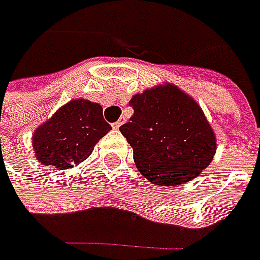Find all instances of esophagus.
Here are the masks:
<instances>
[{"label": "esophagus", "instance_id": "34e87169", "mask_svg": "<svg viewBox=\"0 0 260 260\" xmlns=\"http://www.w3.org/2000/svg\"><path fill=\"white\" fill-rule=\"evenodd\" d=\"M123 123H124V118H120L117 123H114V124H113V128H115V130H117V128H120V127L123 125Z\"/></svg>", "mask_w": 260, "mask_h": 260}]
</instances>
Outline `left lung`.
<instances>
[{
    "instance_id": "obj_1",
    "label": "left lung",
    "mask_w": 260,
    "mask_h": 260,
    "mask_svg": "<svg viewBox=\"0 0 260 260\" xmlns=\"http://www.w3.org/2000/svg\"><path fill=\"white\" fill-rule=\"evenodd\" d=\"M135 114L120 127L149 182L175 186L194 179L213 162L217 139L203 108L174 84H160L128 101Z\"/></svg>"
}]
</instances>
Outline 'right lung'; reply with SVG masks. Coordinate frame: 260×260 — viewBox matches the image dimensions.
Returning <instances> with one entry per match:
<instances>
[{
  "mask_svg": "<svg viewBox=\"0 0 260 260\" xmlns=\"http://www.w3.org/2000/svg\"><path fill=\"white\" fill-rule=\"evenodd\" d=\"M111 130L103 117V107L78 98L62 105L33 133L36 159L55 169L79 165L92 153L95 145Z\"/></svg>",
  "mask_w": 260,
  "mask_h": 260,
  "instance_id": "add662e5",
  "label": "right lung"
}]
</instances>
